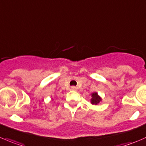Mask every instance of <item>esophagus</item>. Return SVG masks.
Here are the masks:
<instances>
[{
    "label": "esophagus",
    "instance_id": "obj_1",
    "mask_svg": "<svg viewBox=\"0 0 146 146\" xmlns=\"http://www.w3.org/2000/svg\"><path fill=\"white\" fill-rule=\"evenodd\" d=\"M71 90H77V88L75 87V86H72V87H71Z\"/></svg>",
    "mask_w": 146,
    "mask_h": 146
}]
</instances>
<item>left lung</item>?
Instances as JSON below:
<instances>
[{"label":"left lung","mask_w":146,"mask_h":146,"mask_svg":"<svg viewBox=\"0 0 146 146\" xmlns=\"http://www.w3.org/2000/svg\"><path fill=\"white\" fill-rule=\"evenodd\" d=\"M91 99H90V103L92 105H95L97 106L98 104L102 101V98L98 94L97 92H94V93H91Z\"/></svg>","instance_id":"1"}]
</instances>
